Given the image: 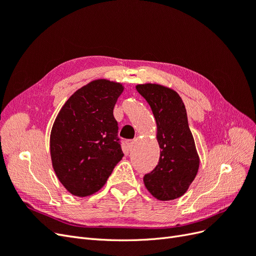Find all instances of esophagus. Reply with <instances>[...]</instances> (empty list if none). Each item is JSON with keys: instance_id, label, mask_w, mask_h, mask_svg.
<instances>
[{"instance_id": "1", "label": "esophagus", "mask_w": 256, "mask_h": 256, "mask_svg": "<svg viewBox=\"0 0 256 256\" xmlns=\"http://www.w3.org/2000/svg\"><path fill=\"white\" fill-rule=\"evenodd\" d=\"M125 144H126L128 150H131V148H132V145H134V140H126Z\"/></svg>"}]
</instances>
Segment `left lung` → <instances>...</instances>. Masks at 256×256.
Instances as JSON below:
<instances>
[{"instance_id":"8db88e82","label":"left lung","mask_w":256,"mask_h":256,"mask_svg":"<svg viewBox=\"0 0 256 256\" xmlns=\"http://www.w3.org/2000/svg\"><path fill=\"white\" fill-rule=\"evenodd\" d=\"M136 90L150 106L160 146L158 164L143 177L152 196L160 200L182 196L196 176L200 159L182 98L159 84H140Z\"/></svg>"}]
</instances>
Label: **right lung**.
Masks as SVG:
<instances>
[{"instance_id": "add662e5", "label": "right lung", "mask_w": 256, "mask_h": 256, "mask_svg": "<svg viewBox=\"0 0 256 256\" xmlns=\"http://www.w3.org/2000/svg\"><path fill=\"white\" fill-rule=\"evenodd\" d=\"M120 83L92 81L70 96L50 136L52 166L62 184L76 196L102 189L124 154L113 109Z\"/></svg>"}]
</instances>
